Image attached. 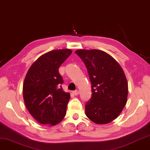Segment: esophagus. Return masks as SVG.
<instances>
[{
  "label": "esophagus",
  "instance_id": "34e87169",
  "mask_svg": "<svg viewBox=\"0 0 150 150\" xmlns=\"http://www.w3.org/2000/svg\"><path fill=\"white\" fill-rule=\"evenodd\" d=\"M73 94L75 95V96H77V95L79 94V91L78 90H75L73 91Z\"/></svg>",
  "mask_w": 150,
  "mask_h": 150
}]
</instances>
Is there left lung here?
<instances>
[{"label": "left lung", "instance_id": "obj_1", "mask_svg": "<svg viewBox=\"0 0 150 150\" xmlns=\"http://www.w3.org/2000/svg\"><path fill=\"white\" fill-rule=\"evenodd\" d=\"M86 66L92 96L85 105L86 116L96 124H107L122 112L127 100L128 84L122 67L100 50H76Z\"/></svg>", "mask_w": 150, "mask_h": 150}]
</instances>
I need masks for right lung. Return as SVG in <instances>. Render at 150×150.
I'll list each match as a JSON object with an SVG mask.
<instances>
[{
    "label": "right lung",
    "instance_id": "1",
    "mask_svg": "<svg viewBox=\"0 0 150 150\" xmlns=\"http://www.w3.org/2000/svg\"><path fill=\"white\" fill-rule=\"evenodd\" d=\"M71 53L70 49L50 51L39 57L26 74L23 86L25 105L41 124L54 126L66 115L71 96L62 89L59 68Z\"/></svg>",
    "mask_w": 150,
    "mask_h": 150
}]
</instances>
